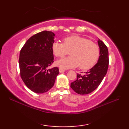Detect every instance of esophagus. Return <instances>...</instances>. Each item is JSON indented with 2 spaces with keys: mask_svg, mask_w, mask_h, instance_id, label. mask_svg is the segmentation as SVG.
<instances>
[{
  "mask_svg": "<svg viewBox=\"0 0 129 129\" xmlns=\"http://www.w3.org/2000/svg\"><path fill=\"white\" fill-rule=\"evenodd\" d=\"M65 69H63L62 68H59V72L60 73H62V72H65Z\"/></svg>",
  "mask_w": 129,
  "mask_h": 129,
  "instance_id": "esophagus-1",
  "label": "esophagus"
}]
</instances>
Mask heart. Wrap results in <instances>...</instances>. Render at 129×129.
I'll return each mask as SVG.
<instances>
[{"label": "heart", "instance_id": "obj_1", "mask_svg": "<svg viewBox=\"0 0 129 129\" xmlns=\"http://www.w3.org/2000/svg\"><path fill=\"white\" fill-rule=\"evenodd\" d=\"M52 50L57 57L67 55L70 51V56L57 62L63 69L79 66L80 69L88 70L94 66L100 55V49L96 44L78 35L64 38L63 43L55 42L52 45Z\"/></svg>", "mask_w": 129, "mask_h": 129}]
</instances>
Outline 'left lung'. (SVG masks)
<instances>
[{
    "label": "left lung",
    "instance_id": "1",
    "mask_svg": "<svg viewBox=\"0 0 129 129\" xmlns=\"http://www.w3.org/2000/svg\"><path fill=\"white\" fill-rule=\"evenodd\" d=\"M100 56L98 62L84 75H77V79L71 83L70 87L78 94L85 95L92 92L103 80L106 74L109 67V53L106 45L99 39Z\"/></svg>",
    "mask_w": 129,
    "mask_h": 129
}]
</instances>
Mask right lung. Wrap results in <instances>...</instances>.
Wrapping results in <instances>:
<instances>
[{"label": "right lung", "mask_w": 129, "mask_h": 129, "mask_svg": "<svg viewBox=\"0 0 129 129\" xmlns=\"http://www.w3.org/2000/svg\"><path fill=\"white\" fill-rule=\"evenodd\" d=\"M54 36L49 31L38 33L30 38L20 50V77L30 90L38 94L50 90L59 73L58 68L49 69L54 62L52 45Z\"/></svg>", "instance_id": "add662e5"}]
</instances>
